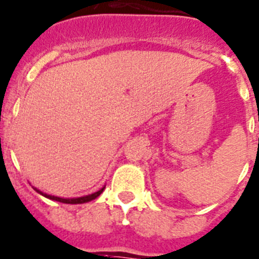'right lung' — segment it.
<instances>
[{
	"instance_id": "add662e5",
	"label": "right lung",
	"mask_w": 259,
	"mask_h": 259,
	"mask_svg": "<svg viewBox=\"0 0 259 259\" xmlns=\"http://www.w3.org/2000/svg\"><path fill=\"white\" fill-rule=\"evenodd\" d=\"M37 190V189H35ZM104 191V187L96 193L91 194V195H86V196H80V198H73V199H63V198H58V196H52V195H47V194H44L42 191L37 190V193H39L41 195L46 196V198L51 199V200H56V201H60V203H65V204H82V203H87V201H91L94 199H96L97 196L100 195L101 193Z\"/></svg>"
}]
</instances>
